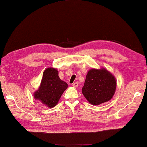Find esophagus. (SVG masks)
<instances>
[{
	"label": "esophagus",
	"mask_w": 147,
	"mask_h": 147,
	"mask_svg": "<svg viewBox=\"0 0 147 147\" xmlns=\"http://www.w3.org/2000/svg\"><path fill=\"white\" fill-rule=\"evenodd\" d=\"M78 86V82H75V83H73V87H77Z\"/></svg>",
	"instance_id": "34e87169"
}]
</instances>
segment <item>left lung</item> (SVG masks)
<instances>
[{
    "label": "left lung",
    "instance_id": "1",
    "mask_svg": "<svg viewBox=\"0 0 147 147\" xmlns=\"http://www.w3.org/2000/svg\"><path fill=\"white\" fill-rule=\"evenodd\" d=\"M115 78L105 68L92 69L86 76L82 94L93 105H99L110 100L115 92Z\"/></svg>",
    "mask_w": 147,
    "mask_h": 147
}]
</instances>
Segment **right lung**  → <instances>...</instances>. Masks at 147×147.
Returning <instances> with one entry per match:
<instances>
[{"mask_svg":"<svg viewBox=\"0 0 147 147\" xmlns=\"http://www.w3.org/2000/svg\"><path fill=\"white\" fill-rule=\"evenodd\" d=\"M67 87V83L60 79L58 71L49 67L43 73L41 85L34 92V97L42 104L51 108L57 105Z\"/></svg>","mask_w":147,"mask_h":147,"instance_id":"1","label":"right lung"}]
</instances>
